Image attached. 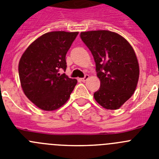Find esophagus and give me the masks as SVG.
<instances>
[{"mask_svg": "<svg viewBox=\"0 0 159 159\" xmlns=\"http://www.w3.org/2000/svg\"><path fill=\"white\" fill-rule=\"evenodd\" d=\"M88 78H89V75H88V74H86V75H84V77H83V78L80 79V80L83 81V82H85Z\"/></svg>", "mask_w": 159, "mask_h": 159, "instance_id": "obj_1", "label": "esophagus"}]
</instances>
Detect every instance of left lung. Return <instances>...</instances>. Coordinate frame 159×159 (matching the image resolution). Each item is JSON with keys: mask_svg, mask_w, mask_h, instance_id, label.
<instances>
[{"mask_svg": "<svg viewBox=\"0 0 159 159\" xmlns=\"http://www.w3.org/2000/svg\"><path fill=\"white\" fill-rule=\"evenodd\" d=\"M80 38L93 56L100 80L94 98L102 107L116 110L137 87L139 67L134 49L123 36L110 31L84 32Z\"/></svg>", "mask_w": 159, "mask_h": 159, "instance_id": "left-lung-1", "label": "left lung"}]
</instances>
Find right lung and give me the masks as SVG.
I'll use <instances>...</instances> for the list:
<instances>
[{
  "mask_svg": "<svg viewBox=\"0 0 159 159\" xmlns=\"http://www.w3.org/2000/svg\"><path fill=\"white\" fill-rule=\"evenodd\" d=\"M79 32H50L29 46L20 60L19 77L24 93L36 107L54 111L65 103L77 84L65 73L66 54Z\"/></svg>",
  "mask_w": 159,
  "mask_h": 159,
  "instance_id": "add662e5",
  "label": "right lung"
}]
</instances>
